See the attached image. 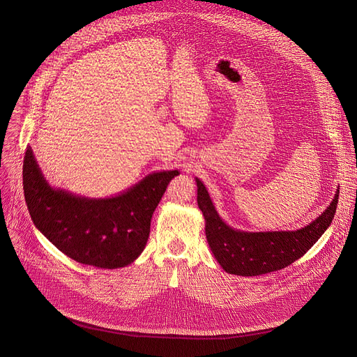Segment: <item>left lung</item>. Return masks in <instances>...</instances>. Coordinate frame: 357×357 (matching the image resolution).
I'll return each mask as SVG.
<instances>
[{
  "instance_id": "obj_1",
  "label": "left lung",
  "mask_w": 357,
  "mask_h": 357,
  "mask_svg": "<svg viewBox=\"0 0 357 357\" xmlns=\"http://www.w3.org/2000/svg\"><path fill=\"white\" fill-rule=\"evenodd\" d=\"M198 207L205 218L207 241L221 268L233 275L257 276L289 266L304 256L331 224L339 190L327 210L295 231L249 233L234 230L217 214L204 183L197 178Z\"/></svg>"
}]
</instances>
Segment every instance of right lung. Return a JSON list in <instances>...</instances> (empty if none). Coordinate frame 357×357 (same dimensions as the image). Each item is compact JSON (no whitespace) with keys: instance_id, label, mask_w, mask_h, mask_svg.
Returning <instances> with one entry per match:
<instances>
[{"instance_id":"right-lung-1","label":"right lung","mask_w":357,"mask_h":357,"mask_svg":"<svg viewBox=\"0 0 357 357\" xmlns=\"http://www.w3.org/2000/svg\"><path fill=\"white\" fill-rule=\"evenodd\" d=\"M178 171L155 172L112 198H85L46 182L31 147L23 162V188L34 226L56 248L84 265L124 268L143 252L150 220Z\"/></svg>"}]
</instances>
